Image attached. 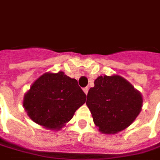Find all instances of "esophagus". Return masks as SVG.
Here are the masks:
<instances>
[{"label":"esophagus","instance_id":"esophagus-1","mask_svg":"<svg viewBox=\"0 0 160 160\" xmlns=\"http://www.w3.org/2000/svg\"><path fill=\"white\" fill-rule=\"evenodd\" d=\"M83 91L85 92V94H86V95H88V87L84 88H83Z\"/></svg>","mask_w":160,"mask_h":160}]
</instances>
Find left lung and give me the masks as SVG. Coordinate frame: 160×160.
I'll list each match as a JSON object with an SVG mask.
<instances>
[{
  "label": "left lung",
  "mask_w": 160,
  "mask_h": 160,
  "mask_svg": "<svg viewBox=\"0 0 160 160\" xmlns=\"http://www.w3.org/2000/svg\"><path fill=\"white\" fill-rule=\"evenodd\" d=\"M87 96L94 123L103 133H116L127 128L142 107V97L119 75L99 76Z\"/></svg>",
  "instance_id": "8db88e82"
}]
</instances>
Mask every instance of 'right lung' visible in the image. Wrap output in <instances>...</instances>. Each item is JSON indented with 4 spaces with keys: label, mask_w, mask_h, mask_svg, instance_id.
Masks as SVG:
<instances>
[{
    "label": "right lung",
    "mask_w": 160,
    "mask_h": 160,
    "mask_svg": "<svg viewBox=\"0 0 160 160\" xmlns=\"http://www.w3.org/2000/svg\"><path fill=\"white\" fill-rule=\"evenodd\" d=\"M86 98L75 79L62 72H47L25 94L23 107L32 121L49 130H60L86 102Z\"/></svg>",
    "instance_id": "1"
}]
</instances>
